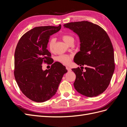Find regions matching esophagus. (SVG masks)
I'll return each instance as SVG.
<instances>
[{
    "mask_svg": "<svg viewBox=\"0 0 127 127\" xmlns=\"http://www.w3.org/2000/svg\"><path fill=\"white\" fill-rule=\"evenodd\" d=\"M66 69H67L68 71H70L71 70V69H70L69 67H67V66L66 67Z\"/></svg>",
    "mask_w": 127,
    "mask_h": 127,
    "instance_id": "esophagus-1",
    "label": "esophagus"
}]
</instances>
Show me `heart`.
I'll use <instances>...</instances> for the list:
<instances>
[{
  "label": "heart",
  "instance_id": "obj_1",
  "mask_svg": "<svg viewBox=\"0 0 127 127\" xmlns=\"http://www.w3.org/2000/svg\"><path fill=\"white\" fill-rule=\"evenodd\" d=\"M61 38H62V39L65 43L67 44H69V43H71V42H74V38L71 36L68 35V34H63V35L61 36ZM55 41L56 40L54 38H51V39L49 41L48 43V47L50 51L53 52V50H54ZM57 59L59 62L61 63H62L64 64H68L70 63L71 60V57L67 55H62L58 57Z\"/></svg>",
  "mask_w": 127,
  "mask_h": 127
}]
</instances>
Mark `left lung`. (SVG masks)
Listing matches in <instances>:
<instances>
[{
	"mask_svg": "<svg viewBox=\"0 0 127 127\" xmlns=\"http://www.w3.org/2000/svg\"><path fill=\"white\" fill-rule=\"evenodd\" d=\"M64 26L79 37L80 51L76 54L74 62L80 66H87L85 72L79 67L72 69L76 76L74 87L86 96H97L109 85L115 69L110 37L101 27L88 21L71 22Z\"/></svg>",
	"mask_w": 127,
	"mask_h": 127,
	"instance_id": "obj_1",
	"label": "left lung"
}]
</instances>
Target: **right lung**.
Returning a JSON list of instances; mask_svg holds the SVG:
<instances>
[{
    "instance_id": "add662e5",
    "label": "right lung",
    "mask_w": 127,
    "mask_h": 127,
    "mask_svg": "<svg viewBox=\"0 0 127 127\" xmlns=\"http://www.w3.org/2000/svg\"><path fill=\"white\" fill-rule=\"evenodd\" d=\"M61 28V25L36 27L25 33L17 44L14 56L15 78L22 93L33 101L43 102L50 99L67 72L61 63H53L51 53L47 49L50 36ZM43 62L52 64L51 68L42 70Z\"/></svg>"
}]
</instances>
